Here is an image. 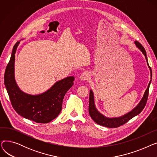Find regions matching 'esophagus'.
I'll return each mask as SVG.
<instances>
[{
	"label": "esophagus",
	"mask_w": 157,
	"mask_h": 157,
	"mask_svg": "<svg viewBox=\"0 0 157 157\" xmlns=\"http://www.w3.org/2000/svg\"><path fill=\"white\" fill-rule=\"evenodd\" d=\"M90 78V74L88 72H84L82 73L81 75H80V79L81 81H86L88 80Z\"/></svg>",
	"instance_id": "obj_1"
}]
</instances>
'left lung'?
I'll list each match as a JSON object with an SVG mask.
<instances>
[{
	"instance_id": "obj_1",
	"label": "left lung",
	"mask_w": 157,
	"mask_h": 157,
	"mask_svg": "<svg viewBox=\"0 0 157 157\" xmlns=\"http://www.w3.org/2000/svg\"><path fill=\"white\" fill-rule=\"evenodd\" d=\"M135 44L137 46V47L142 52V53L145 56L146 60L147 63V65L150 69L151 72V79L152 78V71L151 67H150L149 64L147 62V59L146 56V52L144 47L141 45V43H139L138 41H135ZM151 81H150L149 85L147 86V89L146 90V92L144 94V96L141 99V102L139 103V104L136 107V108L130 112L128 113L127 114L123 115V116L118 118H107L104 117L103 114L100 113L97 111V109L95 108V103H94V96L92 90H90V97H89V108H88V111L90 116L91 117L92 120L97 124L109 128H117L118 127L123 124H125L127 121H128L130 119L134 118V117L137 116L141 113L146 104L148 94H149V88H150V85L151 83Z\"/></svg>"
}]
</instances>
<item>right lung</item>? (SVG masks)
<instances>
[{
	"mask_svg": "<svg viewBox=\"0 0 157 157\" xmlns=\"http://www.w3.org/2000/svg\"><path fill=\"white\" fill-rule=\"evenodd\" d=\"M20 42L13 47L10 60L4 74V84L13 108L20 116L36 123H47L59 116L64 96L73 85L74 76L56 83L46 92L36 95L24 93L14 79L15 53Z\"/></svg>",
	"mask_w": 157,
	"mask_h": 157,
	"instance_id": "right-lung-1",
	"label": "right lung"
}]
</instances>
